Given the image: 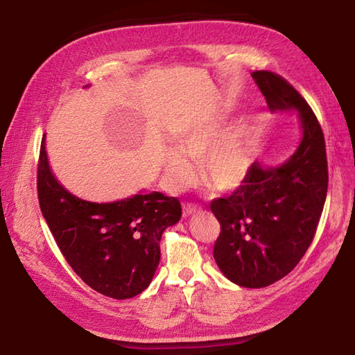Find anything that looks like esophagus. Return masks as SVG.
<instances>
[{
    "label": "esophagus",
    "mask_w": 355,
    "mask_h": 355,
    "mask_svg": "<svg viewBox=\"0 0 355 355\" xmlns=\"http://www.w3.org/2000/svg\"><path fill=\"white\" fill-rule=\"evenodd\" d=\"M200 210H201L200 206L191 205V202H187V205H183V216H191L193 214H198Z\"/></svg>",
    "instance_id": "34e87169"
}]
</instances>
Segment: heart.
I'll return each instance as SVG.
<instances>
[{
    "instance_id": "b5f03b06",
    "label": "heart",
    "mask_w": 355,
    "mask_h": 355,
    "mask_svg": "<svg viewBox=\"0 0 355 355\" xmlns=\"http://www.w3.org/2000/svg\"><path fill=\"white\" fill-rule=\"evenodd\" d=\"M224 117L212 116L191 123L177 135L175 148L164 155V177L169 187L180 191L197 180L193 162H200L206 183L216 191L230 192L244 184L253 157L244 125L223 133Z\"/></svg>"
}]
</instances>
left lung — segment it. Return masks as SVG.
Wrapping results in <instances>:
<instances>
[{
  "label": "left lung",
  "instance_id": "left-lung-1",
  "mask_svg": "<svg viewBox=\"0 0 355 355\" xmlns=\"http://www.w3.org/2000/svg\"><path fill=\"white\" fill-rule=\"evenodd\" d=\"M273 114L296 112L300 137L288 160L252 164L244 184L210 209L221 224L214 258L230 282L262 288L286 276L310 247L325 206V139L310 105L271 71H253Z\"/></svg>",
  "mask_w": 355,
  "mask_h": 355
}]
</instances>
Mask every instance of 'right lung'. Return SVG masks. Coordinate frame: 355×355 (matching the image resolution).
I'll return each instance as SVG.
<instances>
[{"mask_svg":"<svg viewBox=\"0 0 355 355\" xmlns=\"http://www.w3.org/2000/svg\"><path fill=\"white\" fill-rule=\"evenodd\" d=\"M37 197L44 220L74 273L112 299H130L148 288L160 262L163 232L182 218L180 201L160 192L140 191L111 202L73 195L53 175L45 135Z\"/></svg>","mask_w":355,"mask_h":355,"instance_id":"add662e5","label":"right lung"}]
</instances>
